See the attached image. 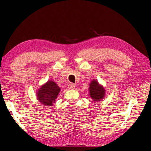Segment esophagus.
Returning a JSON list of instances; mask_svg holds the SVG:
<instances>
[{"instance_id": "1", "label": "esophagus", "mask_w": 151, "mask_h": 151, "mask_svg": "<svg viewBox=\"0 0 151 151\" xmlns=\"http://www.w3.org/2000/svg\"><path fill=\"white\" fill-rule=\"evenodd\" d=\"M75 88V85L72 83H70L69 84H68V88L70 89H73Z\"/></svg>"}]
</instances>
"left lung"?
Here are the masks:
<instances>
[{
  "label": "left lung",
  "instance_id": "1",
  "mask_svg": "<svg viewBox=\"0 0 151 151\" xmlns=\"http://www.w3.org/2000/svg\"><path fill=\"white\" fill-rule=\"evenodd\" d=\"M89 94L91 97L94 101H99L104 99L105 96V89L102 86L99 85V83L93 80L89 84Z\"/></svg>",
  "mask_w": 151,
  "mask_h": 151
}]
</instances>
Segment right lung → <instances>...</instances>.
<instances>
[{
    "instance_id": "add662e5",
    "label": "right lung",
    "mask_w": 151,
    "mask_h": 151,
    "mask_svg": "<svg viewBox=\"0 0 151 151\" xmlns=\"http://www.w3.org/2000/svg\"><path fill=\"white\" fill-rule=\"evenodd\" d=\"M60 91L59 87L52 81H47L43 85L37 92V98L42 104L51 106L55 103Z\"/></svg>"
}]
</instances>
